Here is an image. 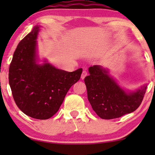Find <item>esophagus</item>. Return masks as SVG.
I'll return each instance as SVG.
<instances>
[{
    "mask_svg": "<svg viewBox=\"0 0 155 155\" xmlns=\"http://www.w3.org/2000/svg\"><path fill=\"white\" fill-rule=\"evenodd\" d=\"M87 75V72H86L85 71H84L82 73L81 78H82V80H83V79H84V78H85Z\"/></svg>",
    "mask_w": 155,
    "mask_h": 155,
    "instance_id": "obj_1",
    "label": "esophagus"
}]
</instances>
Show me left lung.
Masks as SVG:
<instances>
[{
	"label": "left lung",
	"instance_id": "left-lung-1",
	"mask_svg": "<svg viewBox=\"0 0 155 155\" xmlns=\"http://www.w3.org/2000/svg\"><path fill=\"white\" fill-rule=\"evenodd\" d=\"M90 75L84 78L87 98L92 109L103 119L119 118L135 111L145 96L147 84L135 90L122 87L101 65L88 68Z\"/></svg>",
	"mask_w": 155,
	"mask_h": 155
}]
</instances>
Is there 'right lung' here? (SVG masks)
<instances>
[{
  "instance_id": "right-lung-1",
  "label": "right lung",
  "mask_w": 155,
  "mask_h": 155,
  "mask_svg": "<svg viewBox=\"0 0 155 155\" xmlns=\"http://www.w3.org/2000/svg\"><path fill=\"white\" fill-rule=\"evenodd\" d=\"M41 27H34L17 46L10 65L9 84L19 109L31 118L44 120L58 111L68 91L80 80L82 68L67 72L47 59L40 60L37 39Z\"/></svg>"
}]
</instances>
